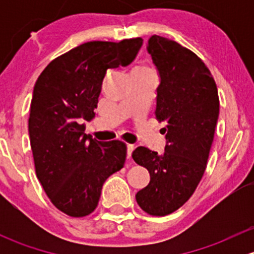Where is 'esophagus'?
<instances>
[{
    "label": "esophagus",
    "instance_id": "1",
    "mask_svg": "<svg viewBox=\"0 0 254 254\" xmlns=\"http://www.w3.org/2000/svg\"><path fill=\"white\" fill-rule=\"evenodd\" d=\"M132 151H134V145H130V143H127V158L131 157Z\"/></svg>",
    "mask_w": 254,
    "mask_h": 254
}]
</instances>
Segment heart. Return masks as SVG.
I'll use <instances>...</instances> for the list:
<instances>
[{
  "label": "heart",
  "mask_w": 254,
  "mask_h": 254,
  "mask_svg": "<svg viewBox=\"0 0 254 254\" xmlns=\"http://www.w3.org/2000/svg\"><path fill=\"white\" fill-rule=\"evenodd\" d=\"M139 70H147V71H151V70H148V68H139Z\"/></svg>",
  "instance_id": "obj_1"
}]
</instances>
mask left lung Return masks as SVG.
<instances>
[{
	"mask_svg": "<svg viewBox=\"0 0 254 254\" xmlns=\"http://www.w3.org/2000/svg\"><path fill=\"white\" fill-rule=\"evenodd\" d=\"M147 51L160 76L155 115L166 146L161 155L143 146L132 152L150 173L135 196L143 211L165 216L190 198L205 172L220 103L211 72L193 51L160 35L148 39Z\"/></svg>",
	"mask_w": 254,
	"mask_h": 254,
	"instance_id": "8db88e82",
	"label": "left lung"
}]
</instances>
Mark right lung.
Returning <instances> with one entry per match:
<instances>
[{
  "instance_id": "1",
  "label": "right lung",
  "mask_w": 254,
  "mask_h": 254,
  "mask_svg": "<svg viewBox=\"0 0 254 254\" xmlns=\"http://www.w3.org/2000/svg\"><path fill=\"white\" fill-rule=\"evenodd\" d=\"M141 45V38L84 43L35 82L28 124L35 172L51 203L70 216L91 214L106 179L124 166L125 143L92 139L83 122L96 115L107 71L130 65Z\"/></svg>"
}]
</instances>
